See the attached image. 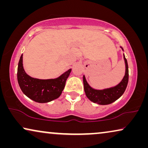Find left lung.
<instances>
[{"label":"left lung","mask_w":148,"mask_h":148,"mask_svg":"<svg viewBox=\"0 0 148 148\" xmlns=\"http://www.w3.org/2000/svg\"><path fill=\"white\" fill-rule=\"evenodd\" d=\"M123 50V48L121 47ZM125 63V74L122 81L116 86L104 90H95L87 82L85 75L83 77L84 91L86 96L92 102L100 105H107L114 102L120 98L126 90L129 81V68L127 60L123 54Z\"/></svg>","instance_id":"obj_1"}]
</instances>
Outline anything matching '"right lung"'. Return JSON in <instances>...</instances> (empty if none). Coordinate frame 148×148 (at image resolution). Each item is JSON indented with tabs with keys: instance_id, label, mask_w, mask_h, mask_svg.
Returning a JSON list of instances; mask_svg holds the SVG:
<instances>
[{
	"instance_id": "add662e5",
	"label": "right lung",
	"mask_w": 148,
	"mask_h": 148,
	"mask_svg": "<svg viewBox=\"0 0 148 148\" xmlns=\"http://www.w3.org/2000/svg\"><path fill=\"white\" fill-rule=\"evenodd\" d=\"M71 69L55 79H40L26 73L23 66V54L20 57L17 68V81L24 94L39 103H46L58 98L65 86Z\"/></svg>"
}]
</instances>
